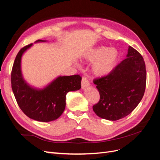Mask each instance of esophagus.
Returning <instances> with one entry per match:
<instances>
[{"label": "esophagus", "instance_id": "esophagus-1", "mask_svg": "<svg viewBox=\"0 0 160 160\" xmlns=\"http://www.w3.org/2000/svg\"><path fill=\"white\" fill-rule=\"evenodd\" d=\"M89 85V80L88 79V78H87L86 77H82V81H81L82 88L85 89L86 88H88Z\"/></svg>", "mask_w": 160, "mask_h": 160}]
</instances>
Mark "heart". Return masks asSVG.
Instances as JSON below:
<instances>
[{"instance_id": "obj_1", "label": "heart", "mask_w": 160, "mask_h": 160, "mask_svg": "<svg viewBox=\"0 0 160 160\" xmlns=\"http://www.w3.org/2000/svg\"><path fill=\"white\" fill-rule=\"evenodd\" d=\"M118 51L115 48L100 47L89 52L87 60L94 62L92 71L97 76H104L113 69L118 59Z\"/></svg>"}]
</instances>
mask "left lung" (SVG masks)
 <instances>
[{
  "label": "left lung",
  "mask_w": 160,
  "mask_h": 160,
  "mask_svg": "<svg viewBox=\"0 0 160 160\" xmlns=\"http://www.w3.org/2000/svg\"><path fill=\"white\" fill-rule=\"evenodd\" d=\"M146 64L142 55L129 46L127 57L109 74L93 79L100 95L93 106L97 115L116 121L132 113L141 101L146 86Z\"/></svg>",
  "instance_id": "left-lung-1"
}]
</instances>
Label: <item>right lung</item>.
<instances>
[{
    "label": "right lung",
    "mask_w": 160,
    "mask_h": 160,
    "mask_svg": "<svg viewBox=\"0 0 160 160\" xmlns=\"http://www.w3.org/2000/svg\"><path fill=\"white\" fill-rule=\"evenodd\" d=\"M37 40L36 42H44ZM32 43L19 51L11 71V87L19 108L28 118L38 122H48L57 119L65 108L66 95L69 91L81 88L79 75L59 77L41 90L33 89L24 81L21 71L22 55Z\"/></svg>",
    "instance_id": "add662e5"
}]
</instances>
